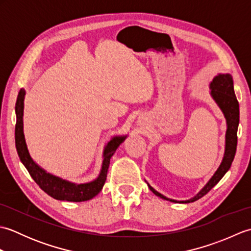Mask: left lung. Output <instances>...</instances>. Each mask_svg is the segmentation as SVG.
I'll return each mask as SVG.
<instances>
[{
  "label": "left lung",
  "instance_id": "1",
  "mask_svg": "<svg viewBox=\"0 0 251 251\" xmlns=\"http://www.w3.org/2000/svg\"><path fill=\"white\" fill-rule=\"evenodd\" d=\"M210 89V96L214 99L217 105L219 106L222 111L223 115L226 117V147H225V154H223V158L219 167L216 170V173L212 175V177L208 180V182L202 186L201 191L191 197L189 200L185 201H176L173 199H168L165 195L161 194L155 189L148 183L149 189H150L156 196L161 197L163 200H166L173 202H192L201 197L206 195L214 186L219 182L225 176L227 170L230 169L232 162L235 156L236 153V147H237V128L239 124V104L236 99L235 93H234V85H233V78L232 75L228 73H218V75L214 77V79L209 84Z\"/></svg>",
  "mask_w": 251,
  "mask_h": 251
}]
</instances>
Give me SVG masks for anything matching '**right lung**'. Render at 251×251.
I'll return each instance as SVG.
<instances>
[{"instance_id":"1","label":"right lung","mask_w":251,"mask_h":251,"mask_svg":"<svg viewBox=\"0 0 251 251\" xmlns=\"http://www.w3.org/2000/svg\"><path fill=\"white\" fill-rule=\"evenodd\" d=\"M25 90L20 89L17 101H16V127H15V143L17 149L18 156L21 163L28 170L37 185L43 190L45 193L51 196L52 199L67 201H85L94 199L102 190L108 175L110 159L127 138V135L114 136L106 143L102 152V164L98 177L90 182L86 183H74L71 181L62 179L60 177L46 172L39 164L34 162L31 157L28 147H26L25 132H24V109H25Z\"/></svg>"}]
</instances>
